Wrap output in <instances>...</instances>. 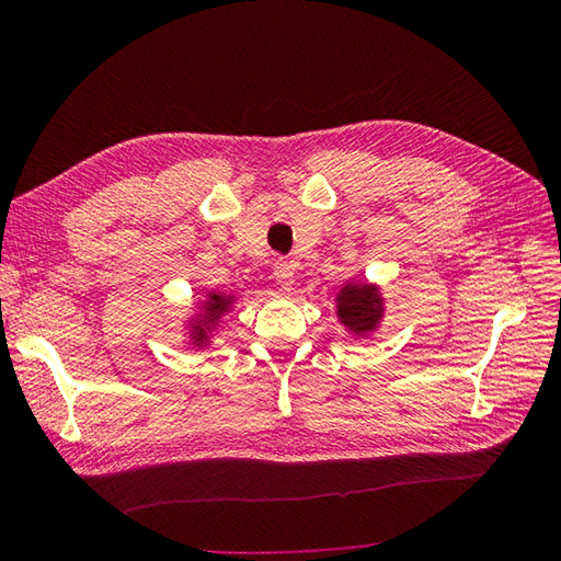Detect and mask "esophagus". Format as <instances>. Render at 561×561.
Segmentation results:
<instances>
[{
  "mask_svg": "<svg viewBox=\"0 0 561 561\" xmlns=\"http://www.w3.org/2000/svg\"><path fill=\"white\" fill-rule=\"evenodd\" d=\"M274 278H276V283L283 287V290H287L290 293L293 290V285H295V274H293V266L287 264V262H278L276 264V268H274Z\"/></svg>",
  "mask_w": 561,
  "mask_h": 561,
  "instance_id": "34e87169",
  "label": "esophagus"
}]
</instances>
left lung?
I'll use <instances>...</instances> for the list:
<instances>
[{
	"label": "left lung",
	"instance_id": "1",
	"mask_svg": "<svg viewBox=\"0 0 561 561\" xmlns=\"http://www.w3.org/2000/svg\"><path fill=\"white\" fill-rule=\"evenodd\" d=\"M334 313L348 334L365 339L381 330L386 318V297L381 285L371 280H351L334 293Z\"/></svg>",
	"mask_w": 561,
	"mask_h": 561
}]
</instances>
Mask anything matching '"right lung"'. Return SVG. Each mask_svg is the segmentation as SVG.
Segmentation results:
<instances>
[{"label":"right lung","mask_w":561,"mask_h":561,"mask_svg":"<svg viewBox=\"0 0 561 561\" xmlns=\"http://www.w3.org/2000/svg\"><path fill=\"white\" fill-rule=\"evenodd\" d=\"M236 301H239V297L233 293L206 290V295L192 304V311L186 313V320H182L184 344L194 351L210 348L219 334V325L231 313Z\"/></svg>","instance_id":"add662e5"}]
</instances>
